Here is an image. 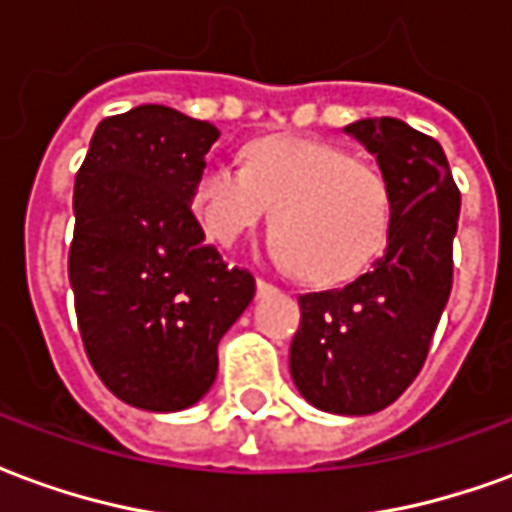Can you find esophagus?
<instances>
[{"instance_id":"obj_1","label":"esophagus","mask_w":512,"mask_h":512,"mask_svg":"<svg viewBox=\"0 0 512 512\" xmlns=\"http://www.w3.org/2000/svg\"><path fill=\"white\" fill-rule=\"evenodd\" d=\"M257 290H260V293H268V290H274V288H271V285H268L266 279H260V277H257Z\"/></svg>"}]
</instances>
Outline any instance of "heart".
I'll list each match as a JSON object with an SVG mask.
<instances>
[{
	"label": "heart",
	"mask_w": 512,
	"mask_h": 512,
	"mask_svg": "<svg viewBox=\"0 0 512 512\" xmlns=\"http://www.w3.org/2000/svg\"><path fill=\"white\" fill-rule=\"evenodd\" d=\"M244 158V167L205 164L191 183L211 241L233 246L271 208V255L315 285L348 282L384 252L395 200L381 169L299 134L255 139Z\"/></svg>",
	"instance_id": "obj_1"
}]
</instances>
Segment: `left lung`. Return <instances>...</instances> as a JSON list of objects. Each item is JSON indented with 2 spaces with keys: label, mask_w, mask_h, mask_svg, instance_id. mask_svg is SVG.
I'll return each instance as SVG.
<instances>
[{
  "label": "left lung",
  "mask_w": 512,
  "mask_h": 512,
  "mask_svg": "<svg viewBox=\"0 0 512 512\" xmlns=\"http://www.w3.org/2000/svg\"><path fill=\"white\" fill-rule=\"evenodd\" d=\"M343 131L389 180L392 230L367 274L299 296L290 376L315 408L365 417L395 403L422 370L450 299L461 194L439 142L403 120L367 117Z\"/></svg>",
  "instance_id": "8db88e82"
}]
</instances>
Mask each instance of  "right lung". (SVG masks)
Instances as JSON below:
<instances>
[{"instance_id":"1","label":"right lung","mask_w":512,"mask_h":512,"mask_svg":"<svg viewBox=\"0 0 512 512\" xmlns=\"http://www.w3.org/2000/svg\"><path fill=\"white\" fill-rule=\"evenodd\" d=\"M219 128L161 104L106 117L73 186L68 277L84 351L123 403L183 411L216 381V345L255 299L194 219Z\"/></svg>"}]
</instances>
